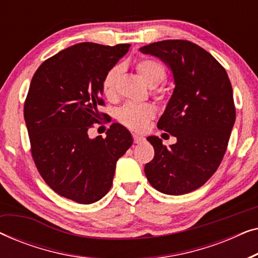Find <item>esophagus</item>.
<instances>
[{
    "label": "esophagus",
    "mask_w": 258,
    "mask_h": 258,
    "mask_svg": "<svg viewBox=\"0 0 258 258\" xmlns=\"http://www.w3.org/2000/svg\"><path fill=\"white\" fill-rule=\"evenodd\" d=\"M133 139H134V142L137 143V144H139V143H142L143 141L146 140V139H144L143 136L139 135V134H134V135H133Z\"/></svg>",
    "instance_id": "1"
}]
</instances>
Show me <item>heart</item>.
I'll return each mask as SVG.
<instances>
[{"mask_svg":"<svg viewBox=\"0 0 258 258\" xmlns=\"http://www.w3.org/2000/svg\"><path fill=\"white\" fill-rule=\"evenodd\" d=\"M136 69L142 79L150 87H156L165 79L164 67L153 58H142L136 63ZM121 66H114L104 74L102 80V93L108 100H114L117 95V83L122 75ZM155 116L153 105L143 104H124L117 112L118 121L126 128L142 132L147 128L148 123Z\"/></svg>","mask_w":258,"mask_h":258,"instance_id":"obj_1","label":"heart"}]
</instances>
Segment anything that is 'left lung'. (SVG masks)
Listing matches in <instances>:
<instances>
[{"instance_id":"1","label":"left lung","mask_w":258,"mask_h":258,"mask_svg":"<svg viewBox=\"0 0 258 258\" xmlns=\"http://www.w3.org/2000/svg\"><path fill=\"white\" fill-rule=\"evenodd\" d=\"M172 72L175 89L157 128L175 136L167 148L157 136L146 164L148 181L167 195H184L202 186L220 167L236 118L230 80L213 55L184 40H165L140 48Z\"/></svg>"}]
</instances>
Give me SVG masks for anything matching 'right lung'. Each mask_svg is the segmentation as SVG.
<instances>
[{
  "instance_id": "1",
  "label": "right lung",
  "mask_w": 258,
  "mask_h": 258,
  "mask_svg": "<svg viewBox=\"0 0 258 258\" xmlns=\"http://www.w3.org/2000/svg\"><path fill=\"white\" fill-rule=\"evenodd\" d=\"M129 47L77 43L45 59L30 82L24 121L34 162L55 192L77 203H94L110 190L116 162L133 144L118 123L104 139L88 135L108 116L98 110L104 74Z\"/></svg>"
}]
</instances>
